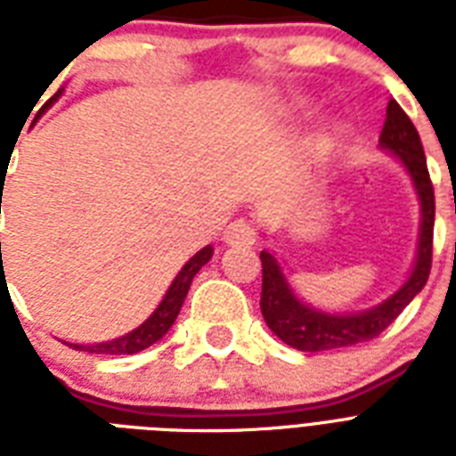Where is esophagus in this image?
Masks as SVG:
<instances>
[{
	"instance_id": "esophagus-1",
	"label": "esophagus",
	"mask_w": 456,
	"mask_h": 456,
	"mask_svg": "<svg viewBox=\"0 0 456 456\" xmlns=\"http://www.w3.org/2000/svg\"><path fill=\"white\" fill-rule=\"evenodd\" d=\"M224 243L227 246H250V243H256V229L246 220L229 222V227L224 229Z\"/></svg>"
}]
</instances>
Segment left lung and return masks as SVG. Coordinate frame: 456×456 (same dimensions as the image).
I'll use <instances>...</instances> for the list:
<instances>
[{"label": "left lung", "instance_id": "8db88e82", "mask_svg": "<svg viewBox=\"0 0 456 456\" xmlns=\"http://www.w3.org/2000/svg\"><path fill=\"white\" fill-rule=\"evenodd\" d=\"M381 146L395 153L411 182L417 186L419 200H421V236H419V253L414 270H411L407 284L390 296L374 310L360 312V314H326V312L312 310L300 303L286 284V277L279 270L274 256L267 250L260 253L263 260V296H260V310L272 331L284 340L286 346L303 350V353H322V350H336V347H350L374 340L381 336L397 314L411 303L428 281L433 260V222H436V196H433V182L426 165L424 146L419 139V132L410 116L400 109V103L393 99L386 110V123L381 130Z\"/></svg>", "mask_w": 456, "mask_h": 456}]
</instances>
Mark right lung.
I'll return each instance as SVG.
<instances>
[{
  "label": "right lung",
  "mask_w": 456,
  "mask_h": 456,
  "mask_svg": "<svg viewBox=\"0 0 456 456\" xmlns=\"http://www.w3.org/2000/svg\"><path fill=\"white\" fill-rule=\"evenodd\" d=\"M59 94L61 89L49 99V103H52ZM210 257H213V248H210V246L199 250V253L182 267V272H179L177 277H175L172 286L167 289V293H165L163 303L158 305L156 312H153L151 317L146 319L139 329L130 331L127 336H123V338L109 340V343H96V346H73V343H70V346H73L75 350H85V353L92 354H134L146 350L149 346H153L156 340H160L165 333L170 331V326L175 324V319H177L179 314V307H182L186 293H189V286H191L193 277L199 274L200 267H203Z\"/></svg>",
  "instance_id": "add662e5"
}]
</instances>
